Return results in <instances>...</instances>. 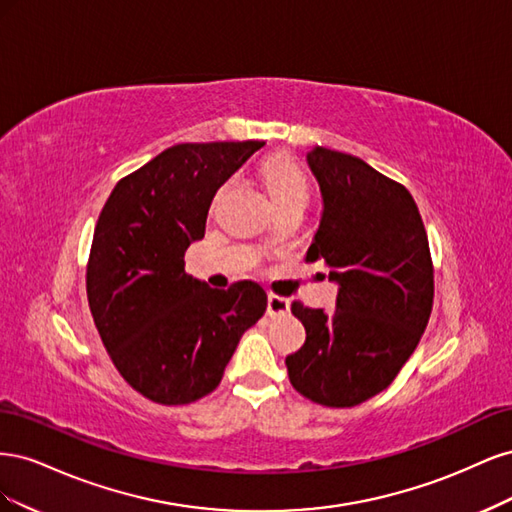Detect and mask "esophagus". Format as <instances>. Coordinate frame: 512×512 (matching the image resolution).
Here are the masks:
<instances>
[{
	"mask_svg": "<svg viewBox=\"0 0 512 512\" xmlns=\"http://www.w3.org/2000/svg\"><path fill=\"white\" fill-rule=\"evenodd\" d=\"M288 309H290L288 299L280 297V294H273V292L267 294V314L269 316H284V314H288Z\"/></svg>",
	"mask_w": 512,
	"mask_h": 512,
	"instance_id": "34e87169",
	"label": "esophagus"
}]
</instances>
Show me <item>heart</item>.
I'll list each match as a JSON object with an SVG mask.
<instances>
[{
    "label": "heart",
    "mask_w": 512,
    "mask_h": 512,
    "mask_svg": "<svg viewBox=\"0 0 512 512\" xmlns=\"http://www.w3.org/2000/svg\"><path fill=\"white\" fill-rule=\"evenodd\" d=\"M258 173L277 211L305 209L312 190H309L303 168L292 156H288V153H271L260 162Z\"/></svg>",
    "instance_id": "1"
}]
</instances>
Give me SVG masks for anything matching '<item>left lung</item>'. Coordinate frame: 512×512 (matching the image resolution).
Wrapping results in <instances>:
<instances>
[{
	"label": "left lung",
	"instance_id": "8db88e82",
	"mask_svg": "<svg viewBox=\"0 0 512 512\" xmlns=\"http://www.w3.org/2000/svg\"><path fill=\"white\" fill-rule=\"evenodd\" d=\"M307 162L324 211L305 262L322 260L339 292L331 316L292 301L307 337L286 356L288 378L314 404L352 408L384 391L421 342L433 262L406 185L327 147H314Z\"/></svg>",
	"mask_w": 512,
	"mask_h": 512
}]
</instances>
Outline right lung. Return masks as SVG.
<instances>
[{
	"mask_svg": "<svg viewBox=\"0 0 512 512\" xmlns=\"http://www.w3.org/2000/svg\"><path fill=\"white\" fill-rule=\"evenodd\" d=\"M262 141L181 143L117 181L87 260V301L113 365L153 404L185 406L218 389L241 335L265 314L254 282L209 288L183 269L205 237L220 185Z\"/></svg>",
	"mask_w": 512,
	"mask_h": 512,
	"instance_id": "right-lung-1",
	"label": "right lung"
}]
</instances>
